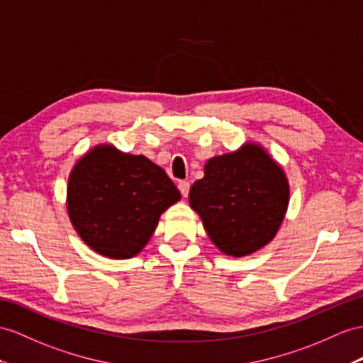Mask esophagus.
I'll return each instance as SVG.
<instances>
[{"label":"esophagus","mask_w":363,"mask_h":363,"mask_svg":"<svg viewBox=\"0 0 363 363\" xmlns=\"http://www.w3.org/2000/svg\"><path fill=\"white\" fill-rule=\"evenodd\" d=\"M178 189L181 191V194L184 198L189 196V191H190V184L187 181H179L178 182Z\"/></svg>","instance_id":"esophagus-1"}]
</instances>
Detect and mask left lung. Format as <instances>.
I'll return each mask as SVG.
<instances>
[{"label": "left lung", "mask_w": 363, "mask_h": 363, "mask_svg": "<svg viewBox=\"0 0 363 363\" xmlns=\"http://www.w3.org/2000/svg\"><path fill=\"white\" fill-rule=\"evenodd\" d=\"M213 244L233 257L248 256L270 244L290 202L286 174L257 143L215 156L189 194Z\"/></svg>", "instance_id": "1"}]
</instances>
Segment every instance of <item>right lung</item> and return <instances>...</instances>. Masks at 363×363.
I'll return each instance as SVG.
<instances>
[{
    "instance_id": "add662e5",
    "label": "right lung",
    "mask_w": 363,
    "mask_h": 363,
    "mask_svg": "<svg viewBox=\"0 0 363 363\" xmlns=\"http://www.w3.org/2000/svg\"><path fill=\"white\" fill-rule=\"evenodd\" d=\"M181 199L160 165L111 144H98L73 165L67 213L78 236L101 256L143 252L162 213Z\"/></svg>"
}]
</instances>
